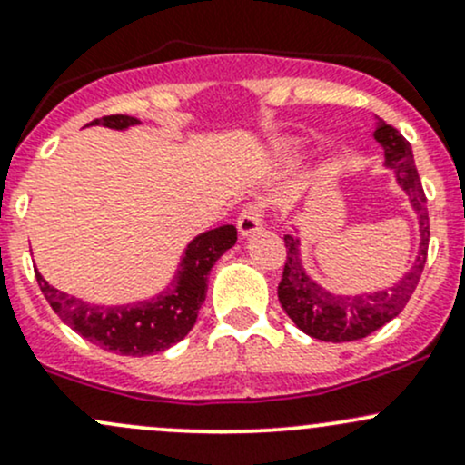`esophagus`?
I'll list each match as a JSON object with an SVG mask.
<instances>
[{
	"mask_svg": "<svg viewBox=\"0 0 465 465\" xmlns=\"http://www.w3.org/2000/svg\"><path fill=\"white\" fill-rule=\"evenodd\" d=\"M262 228H263V208H262V203H257V202L248 203V206L243 208V211L239 213V217H237L239 237H242V239L252 237V234L262 231Z\"/></svg>",
	"mask_w": 465,
	"mask_h": 465,
	"instance_id": "34e87169",
	"label": "esophagus"
}]
</instances>
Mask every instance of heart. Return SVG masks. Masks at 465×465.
Returning a JSON list of instances; mask_svg holds the SVG:
<instances>
[{"label": "heart", "instance_id": "b5f03b06", "mask_svg": "<svg viewBox=\"0 0 465 465\" xmlns=\"http://www.w3.org/2000/svg\"><path fill=\"white\" fill-rule=\"evenodd\" d=\"M279 151H282V153H294V151H297V142H292V139H282V142H279Z\"/></svg>", "mask_w": 465, "mask_h": 465}]
</instances>
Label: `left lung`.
I'll use <instances>...</instances> for the list:
<instances>
[{
  "mask_svg": "<svg viewBox=\"0 0 465 465\" xmlns=\"http://www.w3.org/2000/svg\"><path fill=\"white\" fill-rule=\"evenodd\" d=\"M372 137L383 148V166L392 171L397 186L406 193L411 208L419 223V252L414 257L411 271L386 291L359 292V294H334L319 286L306 272L302 262V239L286 234V266L279 282V303L292 319L294 326L312 339L343 343L368 337L406 308L408 299L417 288L428 257L430 242V222H428V202L423 194L421 179L414 166L412 148L392 126L377 119ZM297 231V228H294Z\"/></svg>",
  "mask_w": 465,
  "mask_h": 465,
  "instance_id": "obj_1",
  "label": "left lung"
}]
</instances>
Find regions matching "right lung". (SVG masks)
Segmentation results:
<instances>
[{"label":"right lung","mask_w":465,"mask_h":465,"mask_svg":"<svg viewBox=\"0 0 465 465\" xmlns=\"http://www.w3.org/2000/svg\"><path fill=\"white\" fill-rule=\"evenodd\" d=\"M139 124L142 122L131 114H111V117L94 119L88 126L128 131ZM234 242H237V228L232 223L197 234L182 254L171 288L151 299L122 303V306H99V303L84 302L74 294L57 291L39 271H35V277L53 311L74 332L104 351L143 357V354L163 352L193 331L199 308L206 299L211 268L228 248L234 246Z\"/></svg>","instance_id":"add662e5"}]
</instances>
